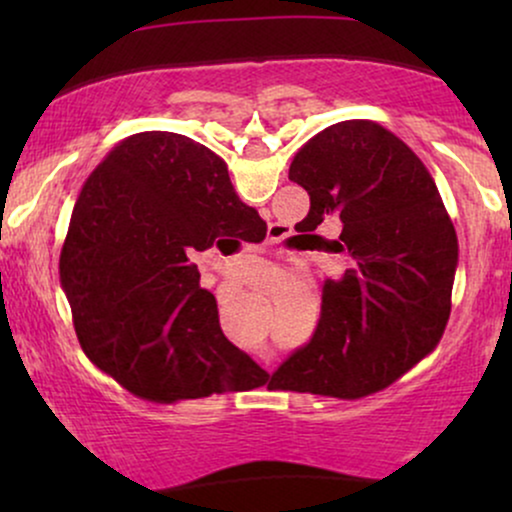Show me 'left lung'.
Listing matches in <instances>:
<instances>
[{
	"label": "left lung",
	"mask_w": 512,
	"mask_h": 512,
	"mask_svg": "<svg viewBox=\"0 0 512 512\" xmlns=\"http://www.w3.org/2000/svg\"><path fill=\"white\" fill-rule=\"evenodd\" d=\"M289 180L310 195L296 231L342 221L337 240L313 238L349 267L325 281L313 339L281 363L269 385L366 397L395 383L443 337L457 269L455 226L421 158L378 122L322 129L293 156Z\"/></svg>",
	"instance_id": "left-lung-1"
}]
</instances>
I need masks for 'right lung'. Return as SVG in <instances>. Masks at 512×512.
<instances>
[{
  "label": "right lung",
  "instance_id": "1",
  "mask_svg": "<svg viewBox=\"0 0 512 512\" xmlns=\"http://www.w3.org/2000/svg\"><path fill=\"white\" fill-rule=\"evenodd\" d=\"M264 228L207 146L175 132L117 144L81 187L60 255L93 366L158 404L260 385L267 373L223 337L190 255L226 236L252 243Z\"/></svg>",
  "mask_w": 512,
  "mask_h": 512
}]
</instances>
